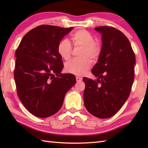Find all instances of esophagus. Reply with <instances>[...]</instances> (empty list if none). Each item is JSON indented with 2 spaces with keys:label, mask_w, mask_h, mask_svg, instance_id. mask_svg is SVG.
<instances>
[{
  "label": "esophagus",
  "mask_w": 148,
  "mask_h": 148,
  "mask_svg": "<svg viewBox=\"0 0 148 148\" xmlns=\"http://www.w3.org/2000/svg\"><path fill=\"white\" fill-rule=\"evenodd\" d=\"M76 81L77 82H80V81H82V77H79V76H76Z\"/></svg>",
  "instance_id": "esophagus-1"
}]
</instances>
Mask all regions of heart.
<instances>
[{"instance_id": "b5f03b06", "label": "heart", "mask_w": 148, "mask_h": 148, "mask_svg": "<svg viewBox=\"0 0 148 148\" xmlns=\"http://www.w3.org/2000/svg\"><path fill=\"white\" fill-rule=\"evenodd\" d=\"M70 39L74 47L81 48L78 53L80 58L72 59L66 63L65 71L69 73L81 76L91 67V59L93 62L98 60L102 52V46L98 42L95 41L93 36L86 29L75 31L71 35ZM57 51L63 59H69L72 52L71 42L67 39L61 40L58 45Z\"/></svg>"}]
</instances>
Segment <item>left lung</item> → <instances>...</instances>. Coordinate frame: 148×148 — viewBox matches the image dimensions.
I'll return each mask as SVG.
<instances>
[{
    "instance_id": "left-lung-1",
    "label": "left lung",
    "mask_w": 148,
    "mask_h": 148,
    "mask_svg": "<svg viewBox=\"0 0 148 148\" xmlns=\"http://www.w3.org/2000/svg\"><path fill=\"white\" fill-rule=\"evenodd\" d=\"M102 48L92 72L99 78H83L84 103L90 114L99 118L114 115L130 95L134 79L136 56L127 37L114 27L100 26Z\"/></svg>"
}]
</instances>
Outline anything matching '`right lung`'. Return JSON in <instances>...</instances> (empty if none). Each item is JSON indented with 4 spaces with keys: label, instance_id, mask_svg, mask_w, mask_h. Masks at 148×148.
Returning a JSON list of instances; mask_svg holds the SVG:
<instances>
[{
    "label": "right lung",
    "instance_id": "obj_1",
    "mask_svg": "<svg viewBox=\"0 0 148 148\" xmlns=\"http://www.w3.org/2000/svg\"><path fill=\"white\" fill-rule=\"evenodd\" d=\"M72 29L39 25L24 36L16 50L14 77L18 96L37 117L57 112L65 94L76 84L74 75L61 73L64 64L57 51L59 42Z\"/></svg>",
    "mask_w": 148,
    "mask_h": 148
}]
</instances>
